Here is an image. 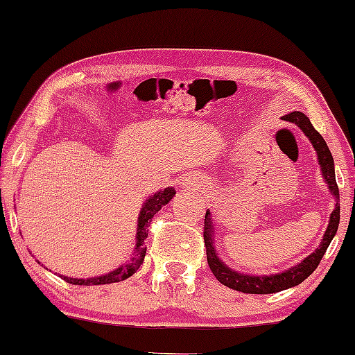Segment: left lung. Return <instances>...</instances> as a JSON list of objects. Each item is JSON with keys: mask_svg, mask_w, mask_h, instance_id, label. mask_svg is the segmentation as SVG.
I'll use <instances>...</instances> for the list:
<instances>
[{"mask_svg": "<svg viewBox=\"0 0 355 355\" xmlns=\"http://www.w3.org/2000/svg\"><path fill=\"white\" fill-rule=\"evenodd\" d=\"M284 121H289V123L297 124L300 129L304 130V134L307 135L312 142L313 148L317 150L320 166H322L324 181L328 182L329 191L336 200H339V189L336 184V178H334V162L331 157V152H329L327 142L320 135L315 128L310 123V119L300 111H293V113L283 116ZM339 226V205L336 203V208L329 216V225L327 227V232H324L322 244L317 250L313 252L312 255H309L302 263L293 266L288 271L279 275H271V276H249V275H241L236 273L234 270H230L227 266L220 261L216 257L215 247H213V227H211V218L210 211L205 213V223H203V241H205L207 247V261L208 266H210L211 273L215 275V278L220 281L221 284L227 286V288L241 291V293L245 294H273L279 293V291H284L288 288H293V286H297L302 283L304 279H307L310 275L317 270V266L322 261L324 252H327L329 242L336 234Z\"/></svg>", "mask_w": 355, "mask_h": 355, "instance_id": "left-lung-1", "label": "left lung"}]
</instances>
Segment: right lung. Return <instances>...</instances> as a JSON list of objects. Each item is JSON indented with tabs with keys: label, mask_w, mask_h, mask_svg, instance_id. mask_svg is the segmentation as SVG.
Segmentation results:
<instances>
[{
	"label": "right lung",
	"mask_w": 355,
	"mask_h": 355,
	"mask_svg": "<svg viewBox=\"0 0 355 355\" xmlns=\"http://www.w3.org/2000/svg\"><path fill=\"white\" fill-rule=\"evenodd\" d=\"M174 189L168 187L164 191L155 193L153 197H150L142 208L139 215V227H137V247H135L134 257L130 259L129 263H125L121 268L111 271V273L100 276V278H90V279H76V278H67V276H61L62 279L67 281L71 284H79V286H90V284H111L118 283V281H124L129 276H132L135 271L139 270V266L144 263V257L147 254V245H145V239L148 236V225L155 216V213H158L159 208L171 200L174 197Z\"/></svg>",
	"instance_id": "obj_1"
}]
</instances>
